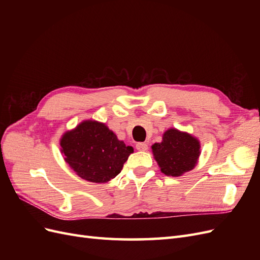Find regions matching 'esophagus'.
Masks as SVG:
<instances>
[{"label": "esophagus", "instance_id": "34e87169", "mask_svg": "<svg viewBox=\"0 0 260 260\" xmlns=\"http://www.w3.org/2000/svg\"><path fill=\"white\" fill-rule=\"evenodd\" d=\"M136 147H137L138 151H146V149L148 148L147 144H146V143H144V142H140V143H137Z\"/></svg>", "mask_w": 260, "mask_h": 260}]
</instances>
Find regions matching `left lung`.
Masks as SVG:
<instances>
[{"mask_svg": "<svg viewBox=\"0 0 260 260\" xmlns=\"http://www.w3.org/2000/svg\"><path fill=\"white\" fill-rule=\"evenodd\" d=\"M152 151L162 174L180 177L198 164L201 145L193 136L172 128L164 133L160 143L152 145Z\"/></svg>", "mask_w": 260, "mask_h": 260, "instance_id": "1", "label": "left lung"}]
</instances>
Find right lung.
<instances>
[{
	"mask_svg": "<svg viewBox=\"0 0 260 260\" xmlns=\"http://www.w3.org/2000/svg\"><path fill=\"white\" fill-rule=\"evenodd\" d=\"M65 161L80 178L94 183H105L120 174L123 164L133 153L117 139L105 123L85 120L67 131L60 139Z\"/></svg>",
	"mask_w": 260,
	"mask_h": 260,
	"instance_id": "1",
	"label": "right lung"
}]
</instances>
